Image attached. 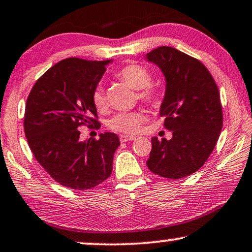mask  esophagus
I'll use <instances>...</instances> for the list:
<instances>
[{"label":"esophagus","mask_w":252,"mask_h":252,"mask_svg":"<svg viewBox=\"0 0 252 252\" xmlns=\"http://www.w3.org/2000/svg\"><path fill=\"white\" fill-rule=\"evenodd\" d=\"M135 138H136V137L128 136V135H121V136H120L121 143H126V142H128V140H133Z\"/></svg>","instance_id":"1"}]
</instances>
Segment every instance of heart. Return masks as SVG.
I'll return each instance as SVG.
<instances>
[{
    "label": "heart",
    "instance_id": "heart-1",
    "mask_svg": "<svg viewBox=\"0 0 252 252\" xmlns=\"http://www.w3.org/2000/svg\"><path fill=\"white\" fill-rule=\"evenodd\" d=\"M116 76L122 79L135 90H138V98L143 102H153L157 99L156 90L151 86L152 76L144 66L135 64H126L116 72ZM92 102L99 112H102L106 108V96L101 85L96 86L92 93ZM145 121V115L140 110L133 112L119 113L110 119L108 126L114 131L128 133H136L140 128V124Z\"/></svg>",
    "mask_w": 252,
    "mask_h": 252
}]
</instances>
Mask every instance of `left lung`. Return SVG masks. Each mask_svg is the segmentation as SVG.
<instances>
[{
	"label": "left lung",
	"instance_id": "8db88e82",
	"mask_svg": "<svg viewBox=\"0 0 252 252\" xmlns=\"http://www.w3.org/2000/svg\"><path fill=\"white\" fill-rule=\"evenodd\" d=\"M145 60L162 71L166 80L160 116L172 139L152 138L146 165L166 179H182L197 172L212 153L222 128L219 90L206 66L176 48L161 46Z\"/></svg>",
	"mask_w": 252,
	"mask_h": 252
}]
</instances>
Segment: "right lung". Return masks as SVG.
Wrapping results in <instances>:
<instances>
[{
	"label": "right lung",
	"instance_id": "add662e5",
	"mask_svg": "<svg viewBox=\"0 0 252 252\" xmlns=\"http://www.w3.org/2000/svg\"><path fill=\"white\" fill-rule=\"evenodd\" d=\"M107 61L65 59L36 80L26 101L24 130L42 168L63 187L92 189L108 179L120 139L100 133L80 139V126L99 128L92 93L106 71Z\"/></svg>",
	"mask_w": 252,
	"mask_h": 252
}]
</instances>
